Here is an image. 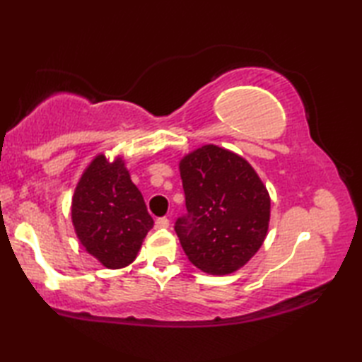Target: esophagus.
I'll return each instance as SVG.
<instances>
[{
  "label": "esophagus",
  "instance_id": "obj_1",
  "mask_svg": "<svg viewBox=\"0 0 362 362\" xmlns=\"http://www.w3.org/2000/svg\"><path fill=\"white\" fill-rule=\"evenodd\" d=\"M156 226H157L158 228H168V227H169V219H168V218H158V219L156 221Z\"/></svg>",
  "mask_w": 362,
  "mask_h": 362
}]
</instances>
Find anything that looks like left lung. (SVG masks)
<instances>
[{"label": "left lung", "mask_w": 362, "mask_h": 362, "mask_svg": "<svg viewBox=\"0 0 362 362\" xmlns=\"http://www.w3.org/2000/svg\"><path fill=\"white\" fill-rule=\"evenodd\" d=\"M187 214L175 221L188 259L211 275L243 267L263 245L271 197L255 169L238 153L205 144L180 160Z\"/></svg>", "instance_id": "obj_1"}]
</instances>
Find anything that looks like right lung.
<instances>
[{"label":"right lung","instance_id":"add662e5","mask_svg":"<svg viewBox=\"0 0 362 362\" xmlns=\"http://www.w3.org/2000/svg\"><path fill=\"white\" fill-rule=\"evenodd\" d=\"M71 219L81 244L107 269H121L136 258L153 226L144 199L124 165L99 153L74 189Z\"/></svg>","mask_w":362,"mask_h":362}]
</instances>
